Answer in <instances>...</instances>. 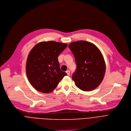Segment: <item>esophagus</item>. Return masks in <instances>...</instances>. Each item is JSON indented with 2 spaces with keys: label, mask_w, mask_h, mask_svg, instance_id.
Listing matches in <instances>:
<instances>
[{
  "label": "esophagus",
  "mask_w": 131,
  "mask_h": 131,
  "mask_svg": "<svg viewBox=\"0 0 131 131\" xmlns=\"http://www.w3.org/2000/svg\"><path fill=\"white\" fill-rule=\"evenodd\" d=\"M66 73H67V75H70V71H69V70H67V71H66Z\"/></svg>",
  "instance_id": "34e87169"
}]
</instances>
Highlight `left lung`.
<instances>
[{
	"label": "left lung",
	"mask_w": 131,
	"mask_h": 131,
	"mask_svg": "<svg viewBox=\"0 0 131 131\" xmlns=\"http://www.w3.org/2000/svg\"><path fill=\"white\" fill-rule=\"evenodd\" d=\"M69 47L77 65L72 75L75 85L84 91L95 89L102 82L106 70L101 51L93 43L83 40L73 42Z\"/></svg>",
	"instance_id": "8db88e82"
}]
</instances>
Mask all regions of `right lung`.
I'll return each instance as SVG.
<instances>
[{
    "instance_id": "obj_1",
    "label": "right lung",
    "mask_w": 131,
    "mask_h": 131,
    "mask_svg": "<svg viewBox=\"0 0 131 131\" xmlns=\"http://www.w3.org/2000/svg\"><path fill=\"white\" fill-rule=\"evenodd\" d=\"M68 44L55 41L41 42L30 50L26 62L28 79L38 91L48 93L54 90L67 74L61 71L58 57Z\"/></svg>"
}]
</instances>
